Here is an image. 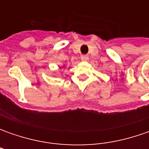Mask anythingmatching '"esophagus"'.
Returning <instances> with one entry per match:
<instances>
[{
  "instance_id": "34e87169",
  "label": "esophagus",
  "mask_w": 149,
  "mask_h": 149,
  "mask_svg": "<svg viewBox=\"0 0 149 149\" xmlns=\"http://www.w3.org/2000/svg\"><path fill=\"white\" fill-rule=\"evenodd\" d=\"M80 58H81V60H83V61H86V60L89 59V56L87 54H82Z\"/></svg>"
}]
</instances>
